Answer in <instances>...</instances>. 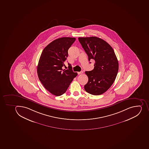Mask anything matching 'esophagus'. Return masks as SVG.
Here are the masks:
<instances>
[{"label":"esophagus","mask_w":149,"mask_h":149,"mask_svg":"<svg viewBox=\"0 0 149 149\" xmlns=\"http://www.w3.org/2000/svg\"><path fill=\"white\" fill-rule=\"evenodd\" d=\"M77 73H78V74H83V71L78 72Z\"/></svg>","instance_id":"1"}]
</instances>
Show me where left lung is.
<instances>
[{"label":"left lung","mask_w":149,"mask_h":149,"mask_svg":"<svg viewBox=\"0 0 149 149\" xmlns=\"http://www.w3.org/2000/svg\"><path fill=\"white\" fill-rule=\"evenodd\" d=\"M78 40L89 61H95L93 70L85 72L88 81L84 89L91 95H102L111 86L118 74L119 63L114 50L104 40L96 36L79 38Z\"/></svg>","instance_id":"1"}]
</instances>
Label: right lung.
<instances>
[{
    "mask_svg": "<svg viewBox=\"0 0 149 149\" xmlns=\"http://www.w3.org/2000/svg\"><path fill=\"white\" fill-rule=\"evenodd\" d=\"M75 38H59L47 45L42 52L37 72L39 80L51 93L60 96L65 93L77 72L70 69H63L68 57V50L75 41Z\"/></svg>",
    "mask_w": 149,
    "mask_h": 149,
    "instance_id": "1",
    "label": "right lung"
}]
</instances>
